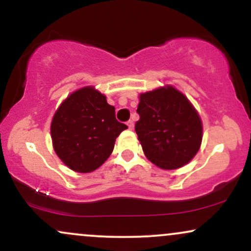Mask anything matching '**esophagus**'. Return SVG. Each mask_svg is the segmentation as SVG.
Here are the masks:
<instances>
[{
	"instance_id": "34e87169",
	"label": "esophagus",
	"mask_w": 251,
	"mask_h": 251,
	"mask_svg": "<svg viewBox=\"0 0 251 251\" xmlns=\"http://www.w3.org/2000/svg\"><path fill=\"white\" fill-rule=\"evenodd\" d=\"M127 126H128L129 129H133V127H134L133 120H128V122H127Z\"/></svg>"
}]
</instances>
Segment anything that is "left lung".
I'll list each match as a JSON object with an SVG mask.
<instances>
[{"mask_svg":"<svg viewBox=\"0 0 251 251\" xmlns=\"http://www.w3.org/2000/svg\"><path fill=\"white\" fill-rule=\"evenodd\" d=\"M135 132L150 162L164 170L188 164L201 148V120L188 98L172 86L140 94Z\"/></svg>","mask_w":251,"mask_h":251,"instance_id":"8db88e82","label":"left lung"}]
</instances>
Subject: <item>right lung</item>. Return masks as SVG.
Segmentation results:
<instances>
[{"label":"right lung","mask_w":251,"mask_h":251,"mask_svg":"<svg viewBox=\"0 0 251 251\" xmlns=\"http://www.w3.org/2000/svg\"><path fill=\"white\" fill-rule=\"evenodd\" d=\"M125 124L116 108L94 87L73 92L56 109L50 125L54 151L71 170L87 174L101 166L113 151Z\"/></svg>","instance_id":"obj_1"}]
</instances>
